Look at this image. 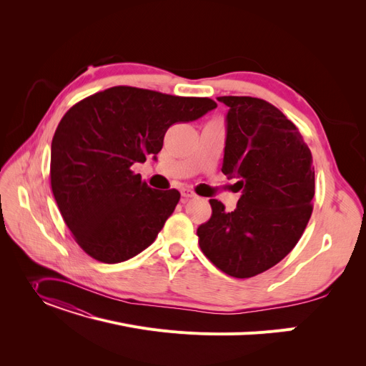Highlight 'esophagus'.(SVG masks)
<instances>
[{
  "label": "esophagus",
  "instance_id": "1",
  "mask_svg": "<svg viewBox=\"0 0 366 366\" xmlns=\"http://www.w3.org/2000/svg\"><path fill=\"white\" fill-rule=\"evenodd\" d=\"M181 196H182V202H187L188 199H193L196 194H194V191H191L188 188H182L181 189Z\"/></svg>",
  "mask_w": 366,
  "mask_h": 366
}]
</instances>
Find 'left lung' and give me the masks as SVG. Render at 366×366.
<instances>
[{"mask_svg":"<svg viewBox=\"0 0 366 366\" xmlns=\"http://www.w3.org/2000/svg\"><path fill=\"white\" fill-rule=\"evenodd\" d=\"M229 109L222 173L237 178V207L210 199L212 217L197 228L202 252L221 272L254 277L290 254L313 212L315 167L297 126L274 105L221 96Z\"/></svg>","mask_w":366,"mask_h":366,"instance_id":"1","label":"left lung"}]
</instances>
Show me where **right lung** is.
Instances as JSON below:
<instances>
[{
  "label": "right lung",
  "mask_w": 366,
  "mask_h": 366,
  "mask_svg": "<svg viewBox=\"0 0 366 366\" xmlns=\"http://www.w3.org/2000/svg\"><path fill=\"white\" fill-rule=\"evenodd\" d=\"M217 108L184 98L115 86L75 104L51 141L50 184L75 242L92 258L123 262L156 240L179 202L178 189H154L133 173L156 159L167 129Z\"/></svg>",
  "instance_id": "obj_1"
}]
</instances>
